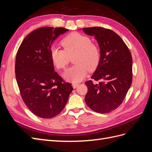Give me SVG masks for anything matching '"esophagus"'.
<instances>
[{"label": "esophagus", "instance_id": "34e87169", "mask_svg": "<svg viewBox=\"0 0 152 152\" xmlns=\"http://www.w3.org/2000/svg\"><path fill=\"white\" fill-rule=\"evenodd\" d=\"M79 85V83H77V82H73V83H72V86H73V87L74 89H75L76 87Z\"/></svg>", "mask_w": 152, "mask_h": 152}]
</instances>
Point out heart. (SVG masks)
Returning a JSON list of instances; mask_svg holds the SVG:
<instances>
[{
    "instance_id": "1",
    "label": "heart",
    "mask_w": 152,
    "mask_h": 152,
    "mask_svg": "<svg viewBox=\"0 0 152 152\" xmlns=\"http://www.w3.org/2000/svg\"><path fill=\"white\" fill-rule=\"evenodd\" d=\"M61 44L64 50L53 48L50 56L54 65L61 70L66 68L70 58L74 55L73 61L75 65L63 75L67 80L80 81L86 76L88 70L93 71L97 68L101 58L100 49L88 37L73 32L65 37Z\"/></svg>"
}]
</instances>
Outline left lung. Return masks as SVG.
I'll return each mask as SVG.
<instances>
[{
	"label": "left lung",
	"mask_w": 152,
	"mask_h": 152,
	"mask_svg": "<svg viewBox=\"0 0 152 152\" xmlns=\"http://www.w3.org/2000/svg\"><path fill=\"white\" fill-rule=\"evenodd\" d=\"M82 30L94 36L101 53L93 80L86 82L88 91L85 102L96 112L109 113L121 104L132 84L131 54L121 37L111 30L99 26Z\"/></svg>",
	"instance_id": "1"
}]
</instances>
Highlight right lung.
<instances>
[{
	"label": "right lung",
	"instance_id": "right-lung-1",
	"mask_svg": "<svg viewBox=\"0 0 152 152\" xmlns=\"http://www.w3.org/2000/svg\"><path fill=\"white\" fill-rule=\"evenodd\" d=\"M62 27H42L23 40L16 57L15 73L21 98L31 112L50 118L60 113L73 89L54 72L50 51L54 40L68 31Z\"/></svg>",
	"mask_w": 152,
	"mask_h": 152
}]
</instances>
